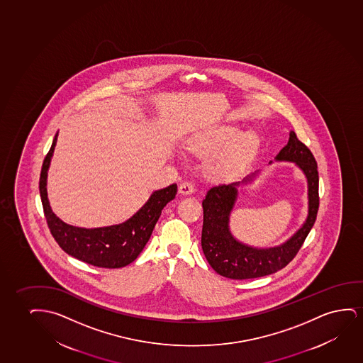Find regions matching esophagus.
<instances>
[{
    "label": "esophagus",
    "instance_id": "obj_1",
    "mask_svg": "<svg viewBox=\"0 0 363 363\" xmlns=\"http://www.w3.org/2000/svg\"><path fill=\"white\" fill-rule=\"evenodd\" d=\"M179 194H184V196H187V194H192L194 192V184L192 182H189V181H186L184 184H179Z\"/></svg>",
    "mask_w": 363,
    "mask_h": 363
}]
</instances>
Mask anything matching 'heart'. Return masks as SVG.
Here are the masks:
<instances>
[{"label": "heart", "mask_w": 363, "mask_h": 363, "mask_svg": "<svg viewBox=\"0 0 363 363\" xmlns=\"http://www.w3.org/2000/svg\"><path fill=\"white\" fill-rule=\"evenodd\" d=\"M239 130L223 128L211 134L201 135L189 140L187 149L194 154L216 155L233 144L229 150L217 155L211 164L212 174L218 179H227L238 174L258 146V135L249 131L238 138Z\"/></svg>", "instance_id": "b5f03b06"}]
</instances>
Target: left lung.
<instances>
[{"label":"left lung","instance_id":"1","mask_svg":"<svg viewBox=\"0 0 363 363\" xmlns=\"http://www.w3.org/2000/svg\"><path fill=\"white\" fill-rule=\"evenodd\" d=\"M275 161L294 162L308 179L306 220L280 245L270 248L252 247L234 237L229 228V219L238 197L239 186L252 182L259 171L248 174L239 182L212 187L202 202L203 228L201 243L209 265L222 277L243 280L277 273L293 260L313 228L318 211V164L313 155L296 138V134L290 131L288 144L275 156Z\"/></svg>","mask_w":363,"mask_h":363}]
</instances>
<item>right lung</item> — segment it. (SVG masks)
<instances>
[{"label":"right lung","mask_w":363,"mask_h":363,"mask_svg":"<svg viewBox=\"0 0 363 363\" xmlns=\"http://www.w3.org/2000/svg\"><path fill=\"white\" fill-rule=\"evenodd\" d=\"M58 133L45 156L40 177V194L50 233L65 253L99 268H123L139 257L152 234L161 211L177 194V184L157 189L147 202L123 223L100 228H82L67 224L50 208L47 174L55 152Z\"/></svg>","instance_id":"1"}]
</instances>
